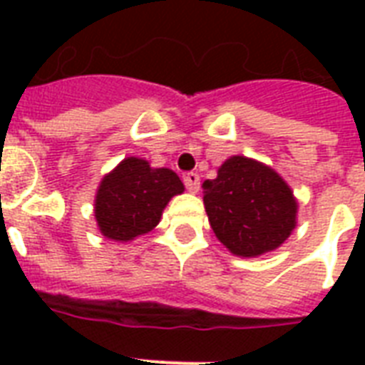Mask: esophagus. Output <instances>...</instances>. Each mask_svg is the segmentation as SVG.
Segmentation results:
<instances>
[{"label": "esophagus", "mask_w": 365, "mask_h": 365, "mask_svg": "<svg viewBox=\"0 0 365 365\" xmlns=\"http://www.w3.org/2000/svg\"><path fill=\"white\" fill-rule=\"evenodd\" d=\"M183 183H185L187 191H191V193H197L200 187V176L197 174V172H189V174H185V176H183Z\"/></svg>", "instance_id": "obj_1"}]
</instances>
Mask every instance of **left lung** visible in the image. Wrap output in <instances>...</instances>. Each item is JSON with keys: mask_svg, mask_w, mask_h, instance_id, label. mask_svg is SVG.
Returning <instances> with one entry per match:
<instances>
[{"mask_svg": "<svg viewBox=\"0 0 365 365\" xmlns=\"http://www.w3.org/2000/svg\"><path fill=\"white\" fill-rule=\"evenodd\" d=\"M202 189L210 227L231 254L255 257L277 250L295 229L297 200L263 163L235 155Z\"/></svg>", "mask_w": 365, "mask_h": 365, "instance_id": "1", "label": "left lung"}]
</instances>
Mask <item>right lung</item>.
<instances>
[{"label":"right lung","mask_w":365,"mask_h":365,"mask_svg":"<svg viewBox=\"0 0 365 365\" xmlns=\"http://www.w3.org/2000/svg\"><path fill=\"white\" fill-rule=\"evenodd\" d=\"M183 183L170 168H151L148 160L126 157L104 176L94 200V217L106 239L128 242L160 222L163 210Z\"/></svg>","instance_id":"1"}]
</instances>
